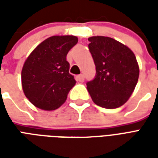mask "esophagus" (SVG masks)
Returning a JSON list of instances; mask_svg holds the SVG:
<instances>
[{
    "mask_svg": "<svg viewBox=\"0 0 158 158\" xmlns=\"http://www.w3.org/2000/svg\"><path fill=\"white\" fill-rule=\"evenodd\" d=\"M77 79L79 82H84L85 81V76H84V74H79V75L77 76Z\"/></svg>",
    "mask_w": 158,
    "mask_h": 158,
    "instance_id": "1",
    "label": "esophagus"
}]
</instances>
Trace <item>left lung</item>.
Masks as SVG:
<instances>
[{
	"instance_id": "8db88e82",
	"label": "left lung",
	"mask_w": 158,
	"mask_h": 158,
	"mask_svg": "<svg viewBox=\"0 0 158 158\" xmlns=\"http://www.w3.org/2000/svg\"><path fill=\"white\" fill-rule=\"evenodd\" d=\"M88 40L96 65V76L86 83L90 97L97 106L107 109L119 107L132 95L139 79L135 54L126 45L105 36Z\"/></svg>"
}]
</instances>
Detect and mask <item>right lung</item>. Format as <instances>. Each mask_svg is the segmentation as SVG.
Here are the masks:
<instances>
[{
	"label": "right lung",
	"mask_w": 158,
	"mask_h": 158,
	"mask_svg": "<svg viewBox=\"0 0 158 158\" xmlns=\"http://www.w3.org/2000/svg\"><path fill=\"white\" fill-rule=\"evenodd\" d=\"M77 43L76 36H52L29 56L22 69V86L33 105L51 111L65 102L76 84L69 73L67 54Z\"/></svg>",
	"instance_id": "1"
}]
</instances>
